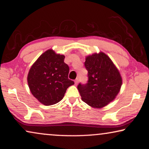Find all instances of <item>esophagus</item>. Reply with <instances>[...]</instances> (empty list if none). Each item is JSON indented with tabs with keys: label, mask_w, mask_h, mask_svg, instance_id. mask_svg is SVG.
<instances>
[{
	"label": "esophagus",
	"mask_w": 149,
	"mask_h": 149,
	"mask_svg": "<svg viewBox=\"0 0 149 149\" xmlns=\"http://www.w3.org/2000/svg\"><path fill=\"white\" fill-rule=\"evenodd\" d=\"M74 83H75V85H76L78 84V80H77V79H75V80L74 81Z\"/></svg>",
	"instance_id": "1"
}]
</instances>
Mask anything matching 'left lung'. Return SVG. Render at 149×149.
<instances>
[{"mask_svg":"<svg viewBox=\"0 0 149 149\" xmlns=\"http://www.w3.org/2000/svg\"><path fill=\"white\" fill-rule=\"evenodd\" d=\"M88 71L86 84L77 85L81 99L93 108H101L115 99L120 92L122 79L114 63L104 52L86 57Z\"/></svg>","mask_w":149,"mask_h":149,"instance_id":"8db88e82","label":"left lung"}]
</instances>
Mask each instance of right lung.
<instances>
[{
    "mask_svg": "<svg viewBox=\"0 0 149 149\" xmlns=\"http://www.w3.org/2000/svg\"><path fill=\"white\" fill-rule=\"evenodd\" d=\"M64 55L49 49L39 57L30 68L27 83L32 95L45 106L56 104L68 88L74 84L68 79L69 66Z\"/></svg>",
    "mask_w": 149,
    "mask_h": 149,
    "instance_id": "1",
    "label": "right lung"
}]
</instances>
